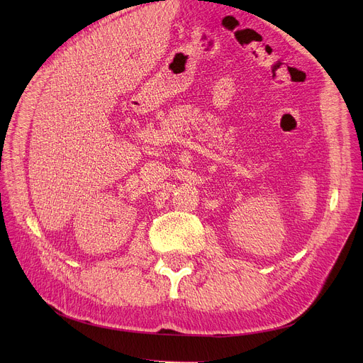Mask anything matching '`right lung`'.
<instances>
[{
  "label": "right lung",
  "mask_w": 363,
  "mask_h": 363,
  "mask_svg": "<svg viewBox=\"0 0 363 363\" xmlns=\"http://www.w3.org/2000/svg\"><path fill=\"white\" fill-rule=\"evenodd\" d=\"M164 1H166V0H164Z\"/></svg>",
  "instance_id": "1"
}]
</instances>
